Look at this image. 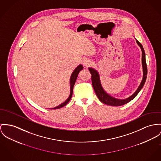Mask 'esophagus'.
<instances>
[{"label":"esophagus","mask_w":161,"mask_h":161,"mask_svg":"<svg viewBox=\"0 0 161 161\" xmlns=\"http://www.w3.org/2000/svg\"><path fill=\"white\" fill-rule=\"evenodd\" d=\"M91 64H92V62L89 59H85L83 61V64L86 67H88L89 66H90L91 65Z\"/></svg>","instance_id":"esophagus-1"}]
</instances>
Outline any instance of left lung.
Listing matches in <instances>:
<instances>
[{
	"label": "left lung",
	"instance_id": "obj_1",
	"mask_svg": "<svg viewBox=\"0 0 161 161\" xmlns=\"http://www.w3.org/2000/svg\"><path fill=\"white\" fill-rule=\"evenodd\" d=\"M136 43L140 46L141 50L142 51V67H143V79L142 80V82L140 85V86L136 89V91L130 97H127V99H118L114 98L113 97L107 94L103 89V88L102 86L100 80V76H99L98 72L92 68H89V70L91 72V80H92V86L95 91V92L98 97V99L103 103L107 104L108 105L111 106H121L124 104H126L127 103L129 102L133 99L136 97V95L138 94V92L140 91V90L142 89V87L144 86L145 83L146 81L147 76V65L146 63V59H145V53L144 49L143 48V46L142 44L136 40Z\"/></svg>",
	"mask_w": 161,
	"mask_h": 161
}]
</instances>
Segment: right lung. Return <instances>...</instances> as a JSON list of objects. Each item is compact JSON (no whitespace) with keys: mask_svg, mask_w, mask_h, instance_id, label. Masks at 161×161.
I'll use <instances>...</instances> for the list:
<instances>
[{"mask_svg":"<svg viewBox=\"0 0 161 161\" xmlns=\"http://www.w3.org/2000/svg\"><path fill=\"white\" fill-rule=\"evenodd\" d=\"M83 67L81 64L79 65L74 70V71L72 72V75L70 76V95H69V97H68V99H67L64 103H62L61 105L57 106L56 107H54V108H53L52 109H58V108H62L64 106L66 105L70 101V100L72 98V94H73V89H74V86L75 83V81H76V80L77 78V76H78V75L79 74V72L83 70Z\"/></svg>","mask_w":161,"mask_h":161,"instance_id":"obj_1","label":"right lung"}]
</instances>
